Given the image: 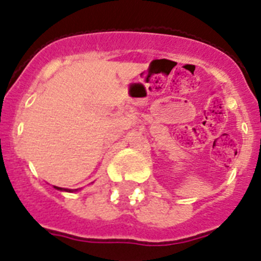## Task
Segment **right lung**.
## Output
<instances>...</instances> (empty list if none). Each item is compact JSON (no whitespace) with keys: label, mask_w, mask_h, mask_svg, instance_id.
<instances>
[{"label":"right lung","mask_w":261,"mask_h":261,"mask_svg":"<svg viewBox=\"0 0 261 261\" xmlns=\"http://www.w3.org/2000/svg\"><path fill=\"white\" fill-rule=\"evenodd\" d=\"M55 189H57V190H61V191H67V192H72V191H78L79 189H75V190H67V189H61V187H57V186H55Z\"/></svg>","instance_id":"1"}]
</instances>
